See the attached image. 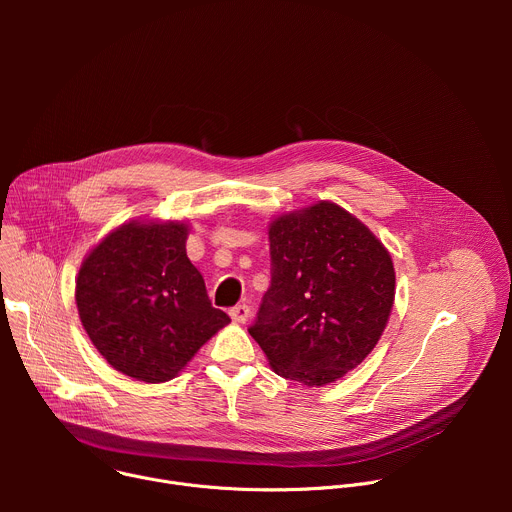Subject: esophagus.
I'll use <instances>...</instances> for the list:
<instances>
[{
	"mask_svg": "<svg viewBox=\"0 0 512 512\" xmlns=\"http://www.w3.org/2000/svg\"><path fill=\"white\" fill-rule=\"evenodd\" d=\"M229 314H231L233 322H237V324H245V322L249 320V316H251V308H249L247 304H239V306L231 308V310H229Z\"/></svg>",
	"mask_w": 512,
	"mask_h": 512,
	"instance_id": "34e87169",
	"label": "esophagus"
}]
</instances>
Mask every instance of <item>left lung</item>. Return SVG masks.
<instances>
[{"label": "left lung", "mask_w": 512, "mask_h": 512, "mask_svg": "<svg viewBox=\"0 0 512 512\" xmlns=\"http://www.w3.org/2000/svg\"><path fill=\"white\" fill-rule=\"evenodd\" d=\"M271 283L249 334L271 369L308 387L352 371L379 342L395 300L393 261L332 202L269 227Z\"/></svg>", "instance_id": "left-lung-1"}]
</instances>
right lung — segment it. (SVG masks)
Returning <instances> with one entry per match:
<instances>
[{"mask_svg": "<svg viewBox=\"0 0 512 512\" xmlns=\"http://www.w3.org/2000/svg\"><path fill=\"white\" fill-rule=\"evenodd\" d=\"M186 237L180 223H129L101 241L79 271L81 322L103 358L131 379H174L231 322L212 308Z\"/></svg>", "mask_w": 512, "mask_h": 512, "instance_id": "right-lung-1", "label": "right lung"}]
</instances>
